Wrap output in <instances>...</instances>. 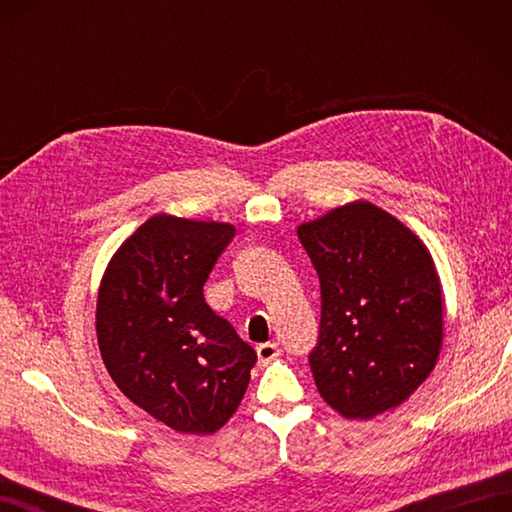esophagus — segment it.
Returning a JSON list of instances; mask_svg holds the SVG:
<instances>
[{"label": "esophagus", "mask_w": 512, "mask_h": 512, "mask_svg": "<svg viewBox=\"0 0 512 512\" xmlns=\"http://www.w3.org/2000/svg\"><path fill=\"white\" fill-rule=\"evenodd\" d=\"M279 356H281V350H279L277 343L257 345V358H259V363H262V365H268L270 361H275V358H279Z\"/></svg>", "instance_id": "obj_1"}]
</instances>
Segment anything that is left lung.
<instances>
[{
    "instance_id": "left-lung-1",
    "label": "left lung",
    "mask_w": 512,
    "mask_h": 512,
    "mask_svg": "<svg viewBox=\"0 0 512 512\" xmlns=\"http://www.w3.org/2000/svg\"><path fill=\"white\" fill-rule=\"evenodd\" d=\"M321 281L319 339L308 356L321 398L345 418L398 407L436 367L442 290L429 250L369 202L297 228Z\"/></svg>"
}]
</instances>
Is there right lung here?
<instances>
[{"label":"right lung","instance_id":"1","mask_svg":"<svg viewBox=\"0 0 512 512\" xmlns=\"http://www.w3.org/2000/svg\"><path fill=\"white\" fill-rule=\"evenodd\" d=\"M235 228L156 215L125 239L101 281L96 334L123 394L180 433H215L233 416L257 352L204 301Z\"/></svg>","mask_w":512,"mask_h":512}]
</instances>
